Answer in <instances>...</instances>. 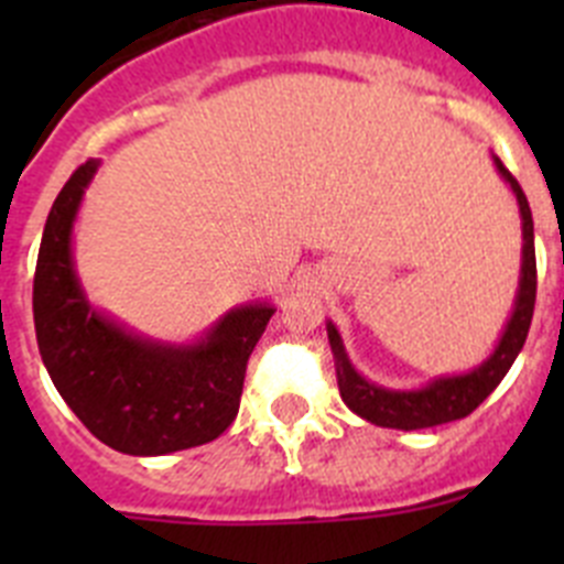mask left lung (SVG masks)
<instances>
[{"mask_svg": "<svg viewBox=\"0 0 564 564\" xmlns=\"http://www.w3.org/2000/svg\"><path fill=\"white\" fill-rule=\"evenodd\" d=\"M497 174L508 183L511 194L517 197L522 223V259H520V282H517V296L511 316L497 338L495 350L488 352L477 367L468 372H455V376H435L423 387H383V383L370 381L367 376L356 370V364L347 356V347L341 341V333L333 322H327V341H330L333 361H336V378L341 401L356 412L364 421L387 426V430H430L441 423L460 421L468 412H475L497 383L506 378L511 370L514 358L520 356L522 344H525L531 316H534V299H536V257H534V220H531V208H528L525 194L514 174L502 166L497 154H491Z\"/></svg>", "mask_w": 564, "mask_h": 564, "instance_id": "left-lung-1", "label": "left lung"}]
</instances>
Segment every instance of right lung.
<instances>
[{
  "instance_id": "add662e5",
  "label": "right lung",
  "mask_w": 564,
  "mask_h": 564,
  "mask_svg": "<svg viewBox=\"0 0 564 564\" xmlns=\"http://www.w3.org/2000/svg\"><path fill=\"white\" fill-rule=\"evenodd\" d=\"M98 166L73 172L44 223L33 279L39 352L58 395L115 452L158 457L203 446L237 417L246 364L276 307L246 302L194 341H163L93 305L73 231Z\"/></svg>"
}]
</instances>
